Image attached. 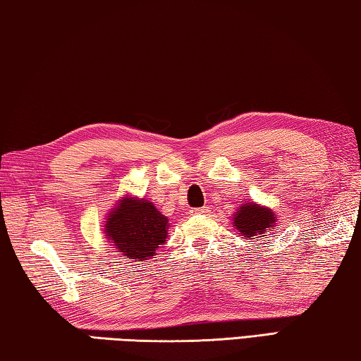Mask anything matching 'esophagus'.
Instances as JSON below:
<instances>
[{
  "instance_id": "obj_1",
  "label": "esophagus",
  "mask_w": 361,
  "mask_h": 361,
  "mask_svg": "<svg viewBox=\"0 0 361 361\" xmlns=\"http://www.w3.org/2000/svg\"><path fill=\"white\" fill-rule=\"evenodd\" d=\"M207 212V207H196L191 210V214H205Z\"/></svg>"
}]
</instances>
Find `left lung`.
Wrapping results in <instances>:
<instances>
[{
	"mask_svg": "<svg viewBox=\"0 0 361 361\" xmlns=\"http://www.w3.org/2000/svg\"><path fill=\"white\" fill-rule=\"evenodd\" d=\"M276 212L260 205L254 201H245L241 204L233 215V226L243 239H255L268 236V231L274 230L276 225Z\"/></svg>",
	"mask_w": 361,
	"mask_h": 361,
	"instance_id": "1",
	"label": "left lung"
}]
</instances>
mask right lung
Instances as JSON below:
<instances>
[{
    "label": "right lung",
    "instance_id": "add662e5",
    "mask_svg": "<svg viewBox=\"0 0 361 361\" xmlns=\"http://www.w3.org/2000/svg\"><path fill=\"white\" fill-rule=\"evenodd\" d=\"M169 230V216L151 201L131 194H125L109 210L102 228L107 243L131 262L152 259L167 241Z\"/></svg>",
    "mask_w": 361,
    "mask_h": 361
}]
</instances>
